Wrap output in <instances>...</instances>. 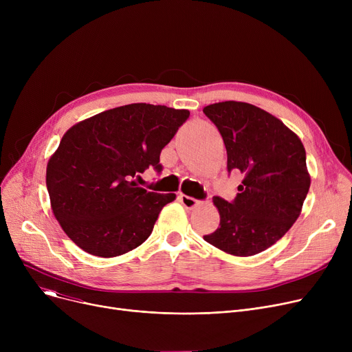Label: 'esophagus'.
Wrapping results in <instances>:
<instances>
[{"mask_svg":"<svg viewBox=\"0 0 352 352\" xmlns=\"http://www.w3.org/2000/svg\"><path fill=\"white\" fill-rule=\"evenodd\" d=\"M178 199H179L181 204L186 207L187 210H192V208H195L199 204L198 199H195L192 197H188V195H184V194H179Z\"/></svg>","mask_w":352,"mask_h":352,"instance_id":"obj_1","label":"esophagus"}]
</instances>
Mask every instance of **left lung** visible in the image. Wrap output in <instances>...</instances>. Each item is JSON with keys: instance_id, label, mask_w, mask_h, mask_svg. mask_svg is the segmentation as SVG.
I'll list each match as a JSON object with an SVG mask.
<instances>
[{"instance_id": "1", "label": "left lung", "mask_w": 352, "mask_h": 352, "mask_svg": "<svg viewBox=\"0 0 352 352\" xmlns=\"http://www.w3.org/2000/svg\"><path fill=\"white\" fill-rule=\"evenodd\" d=\"M202 111L224 140L228 171L244 175L232 202L214 197L219 227L204 239L234 256L260 254L302 211L311 186L305 148L281 120L252 104L224 101Z\"/></svg>"}]
</instances>
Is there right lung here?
I'll return each instance as SVG.
<instances>
[{"label":"right lung","instance_id":"add662e5","mask_svg":"<svg viewBox=\"0 0 352 352\" xmlns=\"http://www.w3.org/2000/svg\"><path fill=\"white\" fill-rule=\"evenodd\" d=\"M190 117L188 109L128 104L72 125L47 164L51 210L71 241L113 258L151 235L164 206L177 195L140 188L133 178L160 154Z\"/></svg>","mask_w":352,"mask_h":352}]
</instances>
